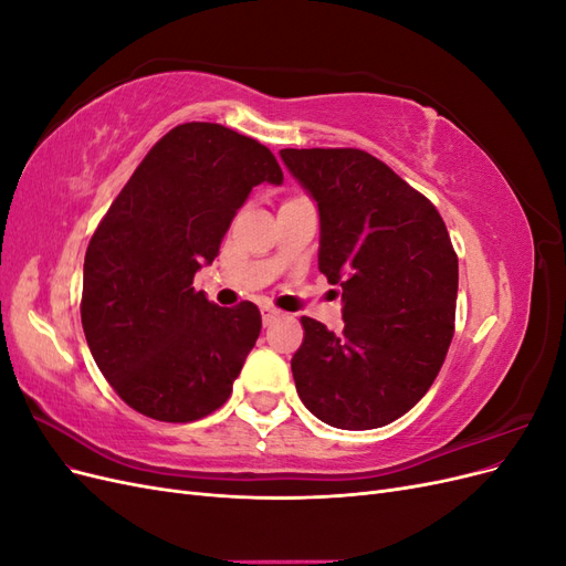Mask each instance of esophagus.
<instances>
[{
  "mask_svg": "<svg viewBox=\"0 0 566 566\" xmlns=\"http://www.w3.org/2000/svg\"><path fill=\"white\" fill-rule=\"evenodd\" d=\"M281 316V312L279 310H273V306H269V304H264L262 306V321H264V325H269V323H273Z\"/></svg>",
  "mask_w": 566,
  "mask_h": 566,
  "instance_id": "esophagus-1",
  "label": "esophagus"
}]
</instances>
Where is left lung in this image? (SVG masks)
<instances>
[{
	"mask_svg": "<svg viewBox=\"0 0 566 566\" xmlns=\"http://www.w3.org/2000/svg\"><path fill=\"white\" fill-rule=\"evenodd\" d=\"M321 212L318 269L342 287L345 328L302 316L293 378L339 430H375L432 387L455 333L458 254L441 214L361 148H283Z\"/></svg>",
	"mask_w": 566,
	"mask_h": 566,
	"instance_id": "obj_1",
	"label": "left lung"
}]
</instances>
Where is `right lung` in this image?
I'll return each instance as SVG.
<instances>
[{"mask_svg": "<svg viewBox=\"0 0 566 566\" xmlns=\"http://www.w3.org/2000/svg\"><path fill=\"white\" fill-rule=\"evenodd\" d=\"M262 181H283L266 146L217 123H184L146 153L98 221L84 254L82 328L136 413L193 422L231 397L262 314L252 302L212 304L193 276Z\"/></svg>", "mask_w": 566, "mask_h": 566, "instance_id": "right-lung-1", "label": "right lung"}]
</instances>
